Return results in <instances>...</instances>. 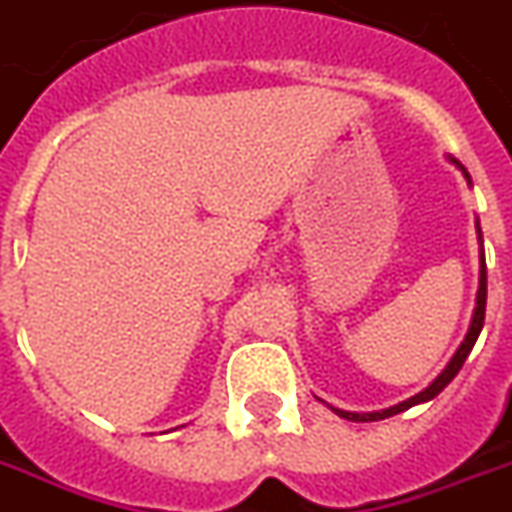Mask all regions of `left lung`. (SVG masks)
Returning a JSON list of instances; mask_svg holds the SVG:
<instances>
[{"label": "left lung", "mask_w": 512, "mask_h": 512, "mask_svg": "<svg viewBox=\"0 0 512 512\" xmlns=\"http://www.w3.org/2000/svg\"><path fill=\"white\" fill-rule=\"evenodd\" d=\"M446 160H449L457 170H462V176H465L467 186H473V181H470V173H467V168L462 165V162L454 160L451 154H446ZM475 232H478V245H481V248H478V264H481V269H478V293H475L473 320H470V328H467L465 339H462V344L457 347V352L451 355V360L446 363V368H443L441 374L435 376L433 382L427 384L425 390L417 392V395H411L408 400H400L398 406L382 408V411H344V408L328 406L326 400H320V403H326V406L334 411L336 417L350 419V422H379V419L395 417V414L406 411V408L419 406V403H427V400H433L435 395H438V392H441L443 387H446V384H449L451 379L459 374V368H462V363H465L467 355H470V350H473L475 342H478V334H481V328H483V318H486V253H483V235H481V224H478V219H475Z\"/></svg>", "instance_id": "8db88e82"}]
</instances>
